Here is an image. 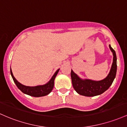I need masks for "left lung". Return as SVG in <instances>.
<instances>
[{
    "label": "left lung",
    "mask_w": 127,
    "mask_h": 127,
    "mask_svg": "<svg viewBox=\"0 0 127 127\" xmlns=\"http://www.w3.org/2000/svg\"><path fill=\"white\" fill-rule=\"evenodd\" d=\"M109 47L113 53V60L112 68L109 75L106 79L101 81H93L91 80H82L80 79L76 74L71 70V77L72 80V86L75 91L80 95L86 96H94L100 95L104 92L110 88L116 77L117 64H116V55L115 51L111 47Z\"/></svg>",
    "instance_id": "8db88e82"
}]
</instances>
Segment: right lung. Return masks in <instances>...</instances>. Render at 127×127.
<instances>
[{
    "label": "right lung",
    "mask_w": 127,
    "mask_h": 127,
    "mask_svg": "<svg viewBox=\"0 0 127 127\" xmlns=\"http://www.w3.org/2000/svg\"><path fill=\"white\" fill-rule=\"evenodd\" d=\"M59 69H58L52 77L50 80L47 83L44 85H41V86H26L25 85H22L20 83H19L15 79L14 77L13 74H12V71L11 68V74L12 75V77L13 79L14 83H15L16 86H17L18 89L20 90L21 92H23L24 94H26L27 95H29L30 96H35V97H39V96H43L45 95H48V94L52 92L53 88L54 87V81L56 76L58 74L59 72Z\"/></svg>",
    "instance_id": "obj_1"
}]
</instances>
